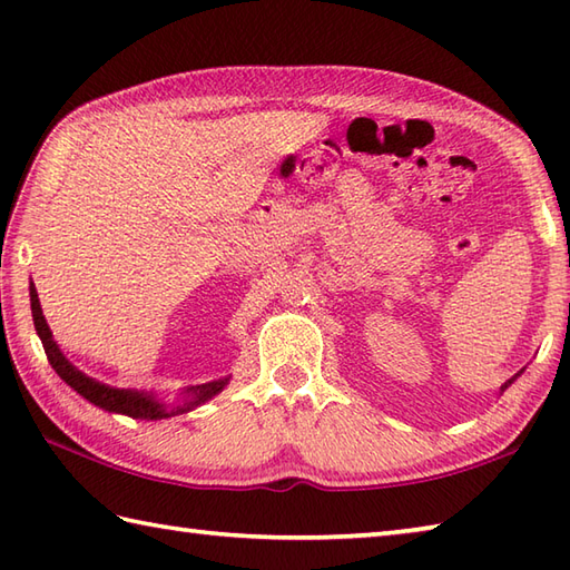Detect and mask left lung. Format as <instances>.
Segmentation results:
<instances>
[{"label": "left lung", "mask_w": 570, "mask_h": 570, "mask_svg": "<svg viewBox=\"0 0 570 570\" xmlns=\"http://www.w3.org/2000/svg\"><path fill=\"white\" fill-rule=\"evenodd\" d=\"M522 372H524V370H522ZM522 372H517V374H514V377H510V380H507V382H504V384L500 386V394H502L504 390H510V386L514 384V380H517V377H519V374H522Z\"/></svg>", "instance_id": "8db88e82"}]
</instances>
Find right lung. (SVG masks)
Here are the masks:
<instances>
[{"label":"right lung","instance_id":"add662e5","mask_svg":"<svg viewBox=\"0 0 570 570\" xmlns=\"http://www.w3.org/2000/svg\"><path fill=\"white\" fill-rule=\"evenodd\" d=\"M29 296H31V316H33L36 335L41 337L46 357L51 362V367L56 370L58 377L63 380L72 392H78L82 399H88L90 404L110 411V414H122V416L141 419V421H159V419H171L178 414H188V411L210 402V399L220 394L229 384V380H233V374H227V377H220V380L186 386V390H180L176 402H168V399L147 390H125V386L102 384L98 380L88 377L85 372H80L63 353H60L58 343L53 341V333L43 318L39 292H36L33 282H29Z\"/></svg>","mask_w":570,"mask_h":570}]
</instances>
